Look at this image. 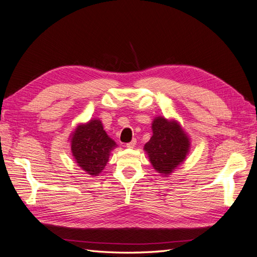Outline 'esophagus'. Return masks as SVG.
I'll list each match as a JSON object with an SVG mask.
<instances>
[{
	"instance_id": "34e87169",
	"label": "esophagus",
	"mask_w": 257,
	"mask_h": 257,
	"mask_svg": "<svg viewBox=\"0 0 257 257\" xmlns=\"http://www.w3.org/2000/svg\"><path fill=\"white\" fill-rule=\"evenodd\" d=\"M136 144H137V141H136V138H134L133 141H132L131 143L126 144V147H127V148H131V149H132V148H134V147L136 146Z\"/></svg>"
}]
</instances>
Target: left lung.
I'll list each match as a JSON object with an SVG mask.
<instances>
[{
	"instance_id": "obj_1",
	"label": "left lung",
	"mask_w": 257,
	"mask_h": 257,
	"mask_svg": "<svg viewBox=\"0 0 257 257\" xmlns=\"http://www.w3.org/2000/svg\"><path fill=\"white\" fill-rule=\"evenodd\" d=\"M153 135L144 150L153 168L164 176L172 174L183 163L190 151V138L176 120L157 116L152 122Z\"/></svg>"
}]
</instances>
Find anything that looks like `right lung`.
<instances>
[{
    "instance_id": "1",
    "label": "right lung",
    "mask_w": 257,
    "mask_h": 257,
    "mask_svg": "<svg viewBox=\"0 0 257 257\" xmlns=\"http://www.w3.org/2000/svg\"><path fill=\"white\" fill-rule=\"evenodd\" d=\"M115 147L98 119L79 124L71 135L72 153L77 165L91 176L102 173Z\"/></svg>"
}]
</instances>
